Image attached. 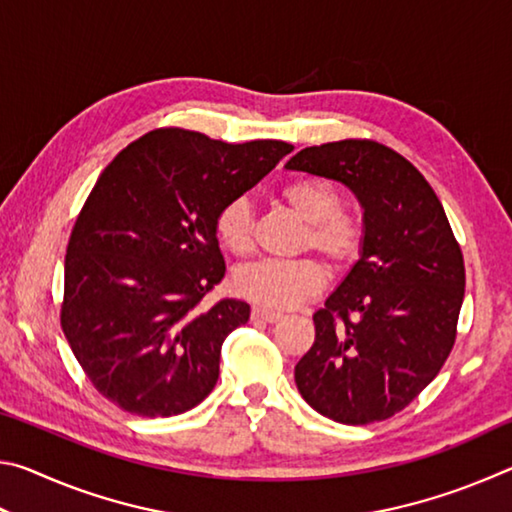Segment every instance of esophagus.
<instances>
[{
    "label": "esophagus",
    "mask_w": 512,
    "mask_h": 512,
    "mask_svg": "<svg viewBox=\"0 0 512 512\" xmlns=\"http://www.w3.org/2000/svg\"><path fill=\"white\" fill-rule=\"evenodd\" d=\"M253 320H262V323H277V320H282V314L280 311H271L264 307H253Z\"/></svg>",
    "instance_id": "obj_1"
}]
</instances>
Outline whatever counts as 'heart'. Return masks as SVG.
<instances>
[{
    "label": "heart",
    "instance_id": "obj_1",
    "mask_svg": "<svg viewBox=\"0 0 512 512\" xmlns=\"http://www.w3.org/2000/svg\"><path fill=\"white\" fill-rule=\"evenodd\" d=\"M289 210L305 221L302 250H316L334 268L357 262L366 241V228L357 214L343 210V194L325 178H298L280 189ZM216 237L237 257L255 250V212L248 198L225 203L216 214ZM327 271L314 257L291 262H259L235 275L239 296L271 309H291L325 287Z\"/></svg>",
    "mask_w": 512,
    "mask_h": 512
}]
</instances>
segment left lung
<instances>
[{
	"mask_svg": "<svg viewBox=\"0 0 512 512\" xmlns=\"http://www.w3.org/2000/svg\"><path fill=\"white\" fill-rule=\"evenodd\" d=\"M348 185L363 207V241L296 366L309 406L341 424L393 418L445 366L465 296L461 246L443 203L413 164L375 140L309 146L284 164Z\"/></svg>",
	"mask_w": 512,
	"mask_h": 512,
	"instance_id": "1",
	"label": "left lung"
}]
</instances>
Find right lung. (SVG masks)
<instances>
[{
	"label": "right lung",
	"instance_id": "1",
	"mask_svg": "<svg viewBox=\"0 0 512 512\" xmlns=\"http://www.w3.org/2000/svg\"><path fill=\"white\" fill-rule=\"evenodd\" d=\"M291 151L155 128L103 169L67 244L60 327L106 400L169 418L212 393L225 336L250 316L237 298L201 305L225 275L216 214Z\"/></svg>",
	"mask_w": 512,
	"mask_h": 512
}]
</instances>
